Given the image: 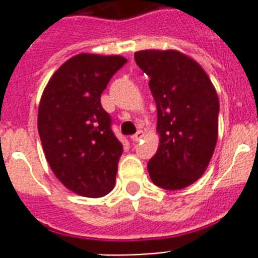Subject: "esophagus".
I'll return each mask as SVG.
<instances>
[{"mask_svg": "<svg viewBox=\"0 0 258 258\" xmlns=\"http://www.w3.org/2000/svg\"><path fill=\"white\" fill-rule=\"evenodd\" d=\"M142 138H143L142 131H138L135 135H133V137H131V141H133V142H139V141H141Z\"/></svg>", "mask_w": 258, "mask_h": 258, "instance_id": "esophagus-1", "label": "esophagus"}]
</instances>
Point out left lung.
Listing matches in <instances>:
<instances>
[{"label":"left lung","instance_id":"left-lung-1","mask_svg":"<svg viewBox=\"0 0 258 258\" xmlns=\"http://www.w3.org/2000/svg\"><path fill=\"white\" fill-rule=\"evenodd\" d=\"M139 69L150 77L157 105L160 145L147 169L164 189L186 188L206 172L218 141L219 98L195 59L177 50L135 52Z\"/></svg>","mask_w":258,"mask_h":258}]
</instances>
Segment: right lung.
I'll use <instances>...</instances> for the list:
<instances>
[{
  "instance_id": "right-lung-1",
  "label": "right lung",
  "mask_w": 258,
  "mask_h": 258,
  "mask_svg": "<svg viewBox=\"0 0 258 258\" xmlns=\"http://www.w3.org/2000/svg\"><path fill=\"white\" fill-rule=\"evenodd\" d=\"M125 62L120 55H76L52 74L40 98L37 130L47 162L68 189L85 198L115 186L123 145L100 97Z\"/></svg>"
}]
</instances>
